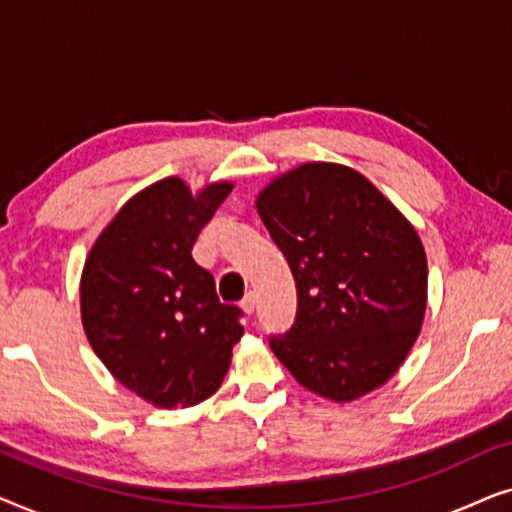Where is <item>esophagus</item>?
Wrapping results in <instances>:
<instances>
[{
	"instance_id": "obj_1",
	"label": "esophagus",
	"mask_w": 512,
	"mask_h": 512,
	"mask_svg": "<svg viewBox=\"0 0 512 512\" xmlns=\"http://www.w3.org/2000/svg\"><path fill=\"white\" fill-rule=\"evenodd\" d=\"M240 307L244 310V314H254V307H256V296L254 293H247L244 300L240 303Z\"/></svg>"
}]
</instances>
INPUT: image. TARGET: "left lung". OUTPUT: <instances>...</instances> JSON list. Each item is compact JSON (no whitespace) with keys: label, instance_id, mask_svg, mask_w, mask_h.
Instances as JSON below:
<instances>
[{"label":"left lung","instance_id":"8db88e82","mask_svg":"<svg viewBox=\"0 0 512 512\" xmlns=\"http://www.w3.org/2000/svg\"><path fill=\"white\" fill-rule=\"evenodd\" d=\"M296 279L298 310L270 349L298 384L345 403L380 387L415 345L426 254L408 219L363 177L307 163L258 195Z\"/></svg>","mask_w":512,"mask_h":512}]
</instances>
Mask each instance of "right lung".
<instances>
[{
	"instance_id": "obj_1",
	"label": "right lung",
	"mask_w": 512,
	"mask_h": 512,
	"mask_svg": "<svg viewBox=\"0 0 512 512\" xmlns=\"http://www.w3.org/2000/svg\"><path fill=\"white\" fill-rule=\"evenodd\" d=\"M230 184L191 195L177 177L144 188L97 237L81 277V317L109 373L144 401L177 410L221 387L244 328L191 249Z\"/></svg>"
}]
</instances>
